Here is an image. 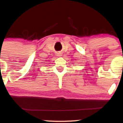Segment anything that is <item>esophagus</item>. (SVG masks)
I'll list each match as a JSON object with an SVG mask.
<instances>
[{"label":"esophagus","mask_w":123,"mask_h":123,"mask_svg":"<svg viewBox=\"0 0 123 123\" xmlns=\"http://www.w3.org/2000/svg\"><path fill=\"white\" fill-rule=\"evenodd\" d=\"M58 56H61V54H58Z\"/></svg>","instance_id":"34e87169"}]
</instances>
